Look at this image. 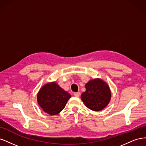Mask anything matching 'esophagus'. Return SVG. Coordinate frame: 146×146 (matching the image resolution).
Listing matches in <instances>:
<instances>
[{
	"label": "esophagus",
	"instance_id": "1",
	"mask_svg": "<svg viewBox=\"0 0 146 146\" xmlns=\"http://www.w3.org/2000/svg\"><path fill=\"white\" fill-rule=\"evenodd\" d=\"M74 95L76 97H79L80 95V92H74Z\"/></svg>",
	"mask_w": 146,
	"mask_h": 146
}]
</instances>
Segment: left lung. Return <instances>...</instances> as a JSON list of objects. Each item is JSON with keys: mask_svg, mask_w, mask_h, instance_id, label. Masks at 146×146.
<instances>
[{"mask_svg": "<svg viewBox=\"0 0 146 146\" xmlns=\"http://www.w3.org/2000/svg\"><path fill=\"white\" fill-rule=\"evenodd\" d=\"M86 91L81 95V99L86 107L98 111L107 106L111 99V91L108 85L100 79L88 82L85 85Z\"/></svg>", "mask_w": 146, "mask_h": 146, "instance_id": "obj_1", "label": "left lung"}]
</instances>
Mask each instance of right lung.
Instances as JSON below:
<instances>
[{
  "instance_id": "obj_1",
  "label": "right lung",
  "mask_w": 146,
  "mask_h": 146,
  "mask_svg": "<svg viewBox=\"0 0 146 146\" xmlns=\"http://www.w3.org/2000/svg\"><path fill=\"white\" fill-rule=\"evenodd\" d=\"M71 96L55 82L47 83L39 90L37 100L44 111L56 115L64 108Z\"/></svg>"
}]
</instances>
